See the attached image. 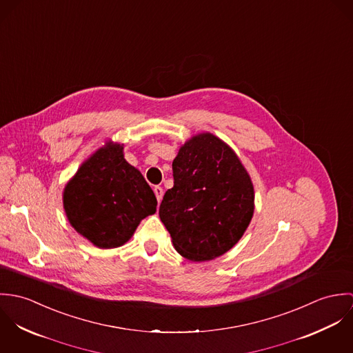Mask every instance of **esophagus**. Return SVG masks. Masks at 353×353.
Returning <instances> with one entry per match:
<instances>
[{
	"label": "esophagus",
	"mask_w": 353,
	"mask_h": 353,
	"mask_svg": "<svg viewBox=\"0 0 353 353\" xmlns=\"http://www.w3.org/2000/svg\"><path fill=\"white\" fill-rule=\"evenodd\" d=\"M153 192H154V194H156V199H157V202H161V199H163V188H160V186H154V189H153Z\"/></svg>",
	"instance_id": "esophagus-1"
}]
</instances>
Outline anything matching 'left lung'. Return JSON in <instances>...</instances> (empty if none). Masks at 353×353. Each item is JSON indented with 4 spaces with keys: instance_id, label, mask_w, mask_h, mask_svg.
<instances>
[{
    "instance_id": "left-lung-1",
    "label": "left lung",
    "mask_w": 353,
    "mask_h": 353,
    "mask_svg": "<svg viewBox=\"0 0 353 353\" xmlns=\"http://www.w3.org/2000/svg\"><path fill=\"white\" fill-rule=\"evenodd\" d=\"M172 175L159 216L175 250L193 262L231 250L254 214V186L239 156L217 136L199 133L179 148Z\"/></svg>"
}]
</instances>
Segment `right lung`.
<instances>
[{"label":"right lung","instance_id":"add662e5","mask_svg":"<svg viewBox=\"0 0 353 353\" xmlns=\"http://www.w3.org/2000/svg\"><path fill=\"white\" fill-rule=\"evenodd\" d=\"M62 202L70 225L99 249L123 246L139 224L156 212V197L143 174L108 141L68 181Z\"/></svg>","mask_w":353,"mask_h":353}]
</instances>
